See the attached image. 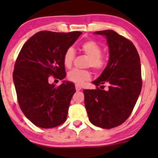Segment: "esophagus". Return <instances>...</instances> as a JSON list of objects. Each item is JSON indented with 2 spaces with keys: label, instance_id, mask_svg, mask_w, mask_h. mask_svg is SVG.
I'll list each match as a JSON object with an SVG mask.
<instances>
[{
  "label": "esophagus",
  "instance_id": "obj_1",
  "mask_svg": "<svg viewBox=\"0 0 158 158\" xmlns=\"http://www.w3.org/2000/svg\"><path fill=\"white\" fill-rule=\"evenodd\" d=\"M82 88H81V86L79 85H78V84H76V91H80Z\"/></svg>",
  "mask_w": 158,
  "mask_h": 158
}]
</instances>
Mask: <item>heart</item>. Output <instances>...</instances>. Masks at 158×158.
I'll list each match as a JSON object with an SVG mask.
<instances>
[{"label":"heart","instance_id":"1","mask_svg":"<svg viewBox=\"0 0 158 158\" xmlns=\"http://www.w3.org/2000/svg\"><path fill=\"white\" fill-rule=\"evenodd\" d=\"M81 50L89 57L86 63L87 67L92 68L97 73H102L106 69L109 59L102 52V47L98 43L93 40H89L82 44ZM75 56L76 52L74 49L69 47L66 49L63 55V64L66 68H70L73 66ZM67 78L71 82L82 85L91 79V73L87 69H73L68 73Z\"/></svg>","mask_w":158,"mask_h":158}]
</instances>
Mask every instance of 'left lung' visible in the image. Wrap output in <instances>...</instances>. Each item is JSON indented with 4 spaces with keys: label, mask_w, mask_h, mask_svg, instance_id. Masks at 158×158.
<instances>
[{
    "label": "left lung",
    "mask_w": 158,
    "mask_h": 158,
    "mask_svg": "<svg viewBox=\"0 0 158 158\" xmlns=\"http://www.w3.org/2000/svg\"><path fill=\"white\" fill-rule=\"evenodd\" d=\"M95 33L106 36L110 57L106 69L93 82L96 89L83 90L85 106L91 123L110 129L124 123L133 111L142 87L141 63L128 39L111 30ZM106 84L107 91L103 90Z\"/></svg>",
    "instance_id": "left-lung-1"
}]
</instances>
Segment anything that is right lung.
<instances>
[{
	"label": "right lung",
	"instance_id": "1",
	"mask_svg": "<svg viewBox=\"0 0 158 158\" xmlns=\"http://www.w3.org/2000/svg\"><path fill=\"white\" fill-rule=\"evenodd\" d=\"M81 34L43 30L31 36L19 52L13 73L17 101L36 126L54 128L66 120L75 85L66 81L56 86L49 79H64L63 55Z\"/></svg>",
	"mask_w": 158,
	"mask_h": 158
}]
</instances>
